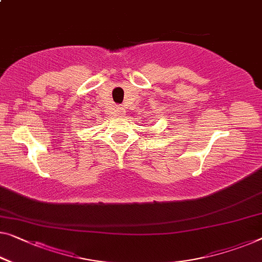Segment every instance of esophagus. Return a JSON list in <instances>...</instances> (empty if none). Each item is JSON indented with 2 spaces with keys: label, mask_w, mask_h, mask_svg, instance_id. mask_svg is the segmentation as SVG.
<instances>
[{
  "label": "esophagus",
  "mask_w": 262,
  "mask_h": 262,
  "mask_svg": "<svg viewBox=\"0 0 262 262\" xmlns=\"http://www.w3.org/2000/svg\"><path fill=\"white\" fill-rule=\"evenodd\" d=\"M116 114H118V115H122V114H123V109L121 108V107L116 108Z\"/></svg>",
  "instance_id": "1"
}]
</instances>
